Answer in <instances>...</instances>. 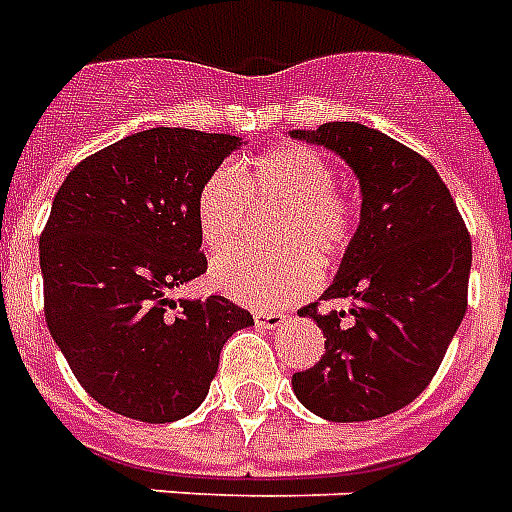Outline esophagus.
Instances as JSON below:
<instances>
[{"label":"esophagus","instance_id":"34e87169","mask_svg":"<svg viewBox=\"0 0 512 512\" xmlns=\"http://www.w3.org/2000/svg\"><path fill=\"white\" fill-rule=\"evenodd\" d=\"M284 321H287V316L279 311H257L255 313V324L263 329H279Z\"/></svg>","mask_w":512,"mask_h":512}]
</instances>
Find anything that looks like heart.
Listing matches in <instances>:
<instances>
[{"label":"heart","mask_w":512,"mask_h":512,"mask_svg":"<svg viewBox=\"0 0 512 512\" xmlns=\"http://www.w3.org/2000/svg\"><path fill=\"white\" fill-rule=\"evenodd\" d=\"M335 170L311 146L268 148L220 167L196 196V225L209 252L233 247L244 233L249 201L276 207L268 228L273 252H228L212 263V284L239 303L281 308L311 295L321 281L320 263H332L356 233V207L332 188Z\"/></svg>","instance_id":"1"}]
</instances>
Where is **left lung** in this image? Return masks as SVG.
<instances>
[{
    "instance_id": "1",
    "label": "left lung",
    "mask_w": 512,
    "mask_h": 512,
    "mask_svg": "<svg viewBox=\"0 0 512 512\" xmlns=\"http://www.w3.org/2000/svg\"><path fill=\"white\" fill-rule=\"evenodd\" d=\"M348 164L361 215L321 300L348 311L300 308L327 342L319 364L292 374L297 401L329 422H366L412 404L444 361L468 308L473 249L436 167L358 122L289 130Z\"/></svg>"
}]
</instances>
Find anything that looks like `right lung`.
I'll return each mask as SVG.
<instances>
[{
    "label": "right lung",
    "mask_w": 512,
    "mask_h": 512,
    "mask_svg": "<svg viewBox=\"0 0 512 512\" xmlns=\"http://www.w3.org/2000/svg\"><path fill=\"white\" fill-rule=\"evenodd\" d=\"M244 143L154 127L68 172L39 239L47 327L100 406L175 422L207 398L220 350L249 311L220 295L172 300L207 271L196 196Z\"/></svg>",
    "instance_id": "right-lung-1"
}]
</instances>
